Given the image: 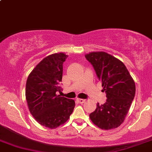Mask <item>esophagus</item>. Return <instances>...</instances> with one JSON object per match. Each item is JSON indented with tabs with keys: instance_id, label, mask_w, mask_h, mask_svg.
<instances>
[{
	"instance_id": "34e87169",
	"label": "esophagus",
	"mask_w": 152,
	"mask_h": 152,
	"mask_svg": "<svg viewBox=\"0 0 152 152\" xmlns=\"http://www.w3.org/2000/svg\"><path fill=\"white\" fill-rule=\"evenodd\" d=\"M78 102L80 103V104H83V103H84L85 102H86V99H77Z\"/></svg>"
}]
</instances>
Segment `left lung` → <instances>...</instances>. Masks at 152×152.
<instances>
[{
	"label": "left lung",
	"mask_w": 152,
	"mask_h": 152,
	"mask_svg": "<svg viewBox=\"0 0 152 152\" xmlns=\"http://www.w3.org/2000/svg\"><path fill=\"white\" fill-rule=\"evenodd\" d=\"M85 56L94 66L107 98L104 104L98 103L90 118L103 130L117 128L125 120L134 99V80L125 64L106 52H91Z\"/></svg>",
	"instance_id": "obj_1"
}]
</instances>
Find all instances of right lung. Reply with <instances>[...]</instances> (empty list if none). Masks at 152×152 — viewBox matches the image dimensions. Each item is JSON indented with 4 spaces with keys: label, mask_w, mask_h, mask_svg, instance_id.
<instances>
[{
    "label": "right lung",
    "mask_w": 152,
    "mask_h": 152,
    "mask_svg": "<svg viewBox=\"0 0 152 152\" xmlns=\"http://www.w3.org/2000/svg\"><path fill=\"white\" fill-rule=\"evenodd\" d=\"M67 55L53 53L44 58L27 77L25 96L30 113L36 121L53 129L69 118L75 103L72 99L57 95L63 74V63Z\"/></svg>",
    "instance_id": "obj_1"
}]
</instances>
